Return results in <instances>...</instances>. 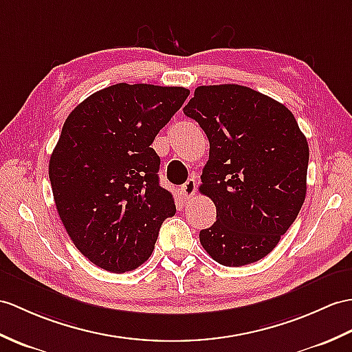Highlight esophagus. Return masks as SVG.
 Listing matches in <instances>:
<instances>
[{
    "mask_svg": "<svg viewBox=\"0 0 352 352\" xmlns=\"http://www.w3.org/2000/svg\"><path fill=\"white\" fill-rule=\"evenodd\" d=\"M196 186H198V183H196V179L195 178H189L182 187H179V193L183 195V198L186 201H192L193 199L195 192H196Z\"/></svg>",
    "mask_w": 352,
    "mask_h": 352,
    "instance_id": "esophagus-1",
    "label": "esophagus"
}]
</instances>
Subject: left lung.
Returning a JSON list of instances; mask_svg holds the SVG:
<instances>
[{
	"label": "left lung",
	"instance_id": "8db88e82",
	"mask_svg": "<svg viewBox=\"0 0 352 352\" xmlns=\"http://www.w3.org/2000/svg\"><path fill=\"white\" fill-rule=\"evenodd\" d=\"M183 111L210 142L199 192L214 202L217 220L199 232L202 248L226 267L256 263L305 202L306 136L287 106L243 85L198 87Z\"/></svg>",
	"mask_w": 352,
	"mask_h": 352
}]
</instances>
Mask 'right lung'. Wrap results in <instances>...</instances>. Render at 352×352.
<instances>
[{"label": "right lung", "mask_w": 352, "mask_h": 352, "mask_svg": "<svg viewBox=\"0 0 352 352\" xmlns=\"http://www.w3.org/2000/svg\"><path fill=\"white\" fill-rule=\"evenodd\" d=\"M189 94L183 87L116 84L65 120L49 179L65 231L97 267L126 273L142 265L163 220L175 214L150 145Z\"/></svg>", "instance_id": "1"}]
</instances>
